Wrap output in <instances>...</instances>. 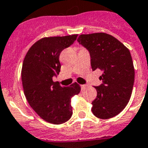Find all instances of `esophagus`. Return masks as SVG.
Returning <instances> with one entry per match:
<instances>
[{
    "mask_svg": "<svg viewBox=\"0 0 148 148\" xmlns=\"http://www.w3.org/2000/svg\"><path fill=\"white\" fill-rule=\"evenodd\" d=\"M80 86H81L82 90H84V89H86V85H81Z\"/></svg>",
    "mask_w": 148,
    "mask_h": 148,
    "instance_id": "esophagus-1",
    "label": "esophagus"
}]
</instances>
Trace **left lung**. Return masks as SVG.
I'll use <instances>...</instances> for the list:
<instances>
[{
  "instance_id": "left-lung-1",
  "label": "left lung",
  "mask_w": 148,
  "mask_h": 148,
  "mask_svg": "<svg viewBox=\"0 0 148 148\" xmlns=\"http://www.w3.org/2000/svg\"><path fill=\"white\" fill-rule=\"evenodd\" d=\"M77 41L89 52L92 71H103L92 112L100 119L114 117L125 108L132 92L135 69L130 50L106 33L81 34Z\"/></svg>"
}]
</instances>
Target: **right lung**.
I'll return each mask as SVG.
<instances>
[{"label":"right lung","mask_w":148,"mask_h":148,"mask_svg":"<svg viewBox=\"0 0 148 148\" xmlns=\"http://www.w3.org/2000/svg\"><path fill=\"white\" fill-rule=\"evenodd\" d=\"M77 34L43 38L34 43L25 57L22 68V82L30 106L43 120L62 124L71 117V99L80 91L75 82L61 86L53 77L60 72L61 52L76 40Z\"/></svg>","instance_id":"1"}]
</instances>
